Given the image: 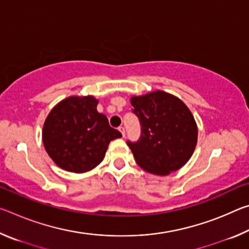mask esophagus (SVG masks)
I'll return each mask as SVG.
<instances>
[{
    "mask_svg": "<svg viewBox=\"0 0 249 249\" xmlns=\"http://www.w3.org/2000/svg\"><path fill=\"white\" fill-rule=\"evenodd\" d=\"M119 130H120V132L122 133V135H123V137L125 136V128L123 127V126H120V127H119Z\"/></svg>",
    "mask_w": 249,
    "mask_h": 249,
    "instance_id": "obj_1",
    "label": "esophagus"
}]
</instances>
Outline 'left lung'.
<instances>
[{"label":"left lung","mask_w":249,"mask_h":249,"mask_svg":"<svg viewBox=\"0 0 249 249\" xmlns=\"http://www.w3.org/2000/svg\"><path fill=\"white\" fill-rule=\"evenodd\" d=\"M130 104L142 126L140 141L127 142L137 165L156 176L183 167L197 142V126L187 105L160 90L132 96Z\"/></svg>","instance_id":"1"}]
</instances>
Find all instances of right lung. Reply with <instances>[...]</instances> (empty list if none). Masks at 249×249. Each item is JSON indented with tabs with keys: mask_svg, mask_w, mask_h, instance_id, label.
<instances>
[{
	"mask_svg": "<svg viewBox=\"0 0 249 249\" xmlns=\"http://www.w3.org/2000/svg\"><path fill=\"white\" fill-rule=\"evenodd\" d=\"M94 96L72 95L54 105L43 127L45 149L61 169L83 174L102 161L109 142L122 137L96 109Z\"/></svg>",
	"mask_w": 249,
	"mask_h": 249,
	"instance_id": "1",
	"label": "right lung"
}]
</instances>
